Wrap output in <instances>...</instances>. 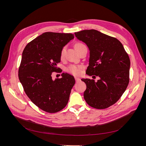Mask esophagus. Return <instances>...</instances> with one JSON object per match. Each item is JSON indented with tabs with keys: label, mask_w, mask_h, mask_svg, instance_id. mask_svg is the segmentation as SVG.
<instances>
[{
	"label": "esophagus",
	"mask_w": 146,
	"mask_h": 146,
	"mask_svg": "<svg viewBox=\"0 0 146 146\" xmlns=\"http://www.w3.org/2000/svg\"><path fill=\"white\" fill-rule=\"evenodd\" d=\"M75 80H76V81L77 82L80 80V78L78 77H75Z\"/></svg>",
	"instance_id": "obj_1"
}]
</instances>
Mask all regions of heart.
<instances>
[{"mask_svg":"<svg viewBox=\"0 0 146 146\" xmlns=\"http://www.w3.org/2000/svg\"><path fill=\"white\" fill-rule=\"evenodd\" d=\"M82 45H84V44H83L82 43L78 42V43L76 44V45H75V48H77V47L80 46H82ZM65 51H66V47H63V49L61 51V54H60L61 58H63L64 57ZM82 68L81 66L72 64V65H70L69 66V67L67 68V70L69 72L71 73L74 75H78V74H80L81 72Z\"/></svg>","mask_w":146,"mask_h":146,"instance_id":"1","label":"heart"}]
</instances>
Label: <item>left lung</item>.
<instances>
[{
	"label": "left lung",
	"instance_id": "obj_1",
	"mask_svg": "<svg viewBox=\"0 0 146 146\" xmlns=\"http://www.w3.org/2000/svg\"><path fill=\"white\" fill-rule=\"evenodd\" d=\"M90 50L86 73L100 79L82 78L86 85L83 96L86 103L97 109H104L120 99L129 83L130 61L117 39L99 31L84 30L74 33Z\"/></svg>",
	"mask_w": 146,
	"mask_h": 146
}]
</instances>
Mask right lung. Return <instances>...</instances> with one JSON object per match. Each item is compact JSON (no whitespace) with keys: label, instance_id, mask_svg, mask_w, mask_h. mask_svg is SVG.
Returning a JSON list of instances; mask_svg holds the SVG:
<instances>
[{"label":"right lung","instance_id":"obj_1","mask_svg":"<svg viewBox=\"0 0 146 146\" xmlns=\"http://www.w3.org/2000/svg\"><path fill=\"white\" fill-rule=\"evenodd\" d=\"M74 38L72 33L45 32L27 44L22 54L19 79L25 94L39 108L56 113L67 105L75 78L62 73L60 78L53 80L61 61L64 46Z\"/></svg>","mask_w":146,"mask_h":146}]
</instances>
